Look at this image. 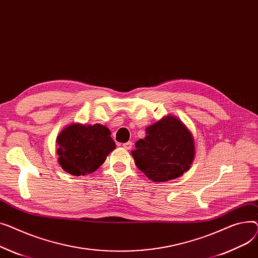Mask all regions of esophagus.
I'll return each mask as SVG.
<instances>
[{"label":"esophagus","instance_id":"34e87169","mask_svg":"<svg viewBox=\"0 0 258 258\" xmlns=\"http://www.w3.org/2000/svg\"><path fill=\"white\" fill-rule=\"evenodd\" d=\"M123 148H124L125 150H130V149L132 148V143H131V142H127V143H125V144L123 145Z\"/></svg>","mask_w":258,"mask_h":258}]
</instances>
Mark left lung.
Segmentation results:
<instances>
[{
  "label": "left lung",
  "mask_w": 258,
  "mask_h": 258,
  "mask_svg": "<svg viewBox=\"0 0 258 258\" xmlns=\"http://www.w3.org/2000/svg\"><path fill=\"white\" fill-rule=\"evenodd\" d=\"M191 132L169 114L146 128V138L135 143L131 154L138 168L154 182H165L187 172L195 158Z\"/></svg>",
  "instance_id": "obj_1"
}]
</instances>
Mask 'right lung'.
<instances>
[{
  "mask_svg": "<svg viewBox=\"0 0 258 258\" xmlns=\"http://www.w3.org/2000/svg\"><path fill=\"white\" fill-rule=\"evenodd\" d=\"M110 130L103 125L74 123L56 139L58 163L74 176H87L102 165L115 149Z\"/></svg>",
  "mask_w": 258,
  "mask_h": 258,
  "instance_id": "add662e5",
  "label": "right lung"
}]
</instances>
